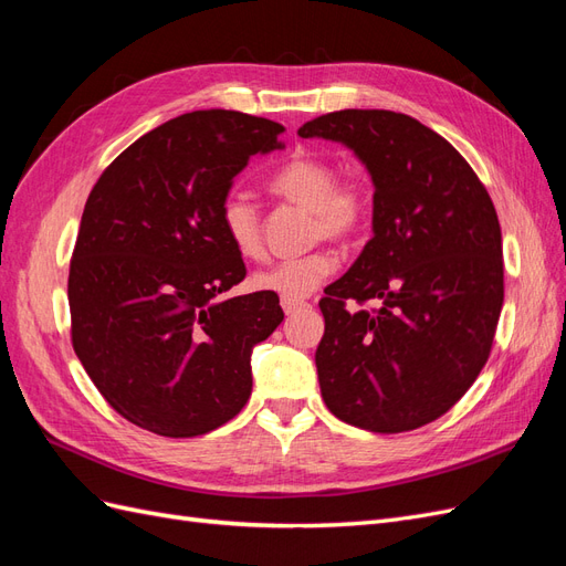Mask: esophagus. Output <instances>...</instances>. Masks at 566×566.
I'll return each mask as SVG.
<instances>
[{
  "label": "esophagus",
  "instance_id": "34e87169",
  "mask_svg": "<svg viewBox=\"0 0 566 566\" xmlns=\"http://www.w3.org/2000/svg\"><path fill=\"white\" fill-rule=\"evenodd\" d=\"M281 306H283V312L290 316V314H295L297 310H302L304 302L302 300H281Z\"/></svg>",
  "mask_w": 566,
  "mask_h": 566
}]
</instances>
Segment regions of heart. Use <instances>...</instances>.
<instances>
[{"label":"heart","mask_w":566,"mask_h":566,"mask_svg":"<svg viewBox=\"0 0 566 566\" xmlns=\"http://www.w3.org/2000/svg\"><path fill=\"white\" fill-rule=\"evenodd\" d=\"M269 188L314 214V238L349 241L366 227L370 214L366 188L358 181H337L335 165L314 156L290 158L271 175ZM219 224L238 254L260 260L264 252L262 217L250 196L229 193L219 208ZM333 271L335 256L331 252H312L256 271L252 285L281 300H304L328 281Z\"/></svg>","instance_id":"1"}]
</instances>
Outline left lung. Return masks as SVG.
Returning <instances> with one entry per match:
<instances>
[{"instance_id":"left-lung-1","label":"left lung","mask_w":566,"mask_h":566,"mask_svg":"<svg viewBox=\"0 0 566 566\" xmlns=\"http://www.w3.org/2000/svg\"><path fill=\"white\" fill-rule=\"evenodd\" d=\"M297 134L352 148L375 186L373 238L318 302L321 397L361 430H418L460 401L491 354L503 310L499 214L468 160L416 117L349 108Z\"/></svg>"}]
</instances>
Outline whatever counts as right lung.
<instances>
[{
  "label": "right lung",
  "instance_id": "obj_1",
  "mask_svg": "<svg viewBox=\"0 0 566 566\" xmlns=\"http://www.w3.org/2000/svg\"><path fill=\"white\" fill-rule=\"evenodd\" d=\"M283 125L238 111L179 115L106 167L84 205L67 276L73 349L119 416L172 439L241 413L250 356L283 321L273 293L219 300L245 279L219 208Z\"/></svg>",
  "mask_w": 566,
  "mask_h": 566
}]
</instances>
